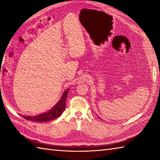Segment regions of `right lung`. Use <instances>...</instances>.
<instances>
[{"label": "right lung", "instance_id": "1", "mask_svg": "<svg viewBox=\"0 0 160 160\" xmlns=\"http://www.w3.org/2000/svg\"><path fill=\"white\" fill-rule=\"evenodd\" d=\"M69 91V89H68L64 91L62 93V96L61 97L58 102L55 106L49 111H47L46 113H44L42 114L36 115V116H26V115H24L23 118L29 121L38 122H48L55 120L56 118H58L59 116H60L61 114L63 113V111L65 109L66 100Z\"/></svg>", "mask_w": 160, "mask_h": 160}]
</instances>
